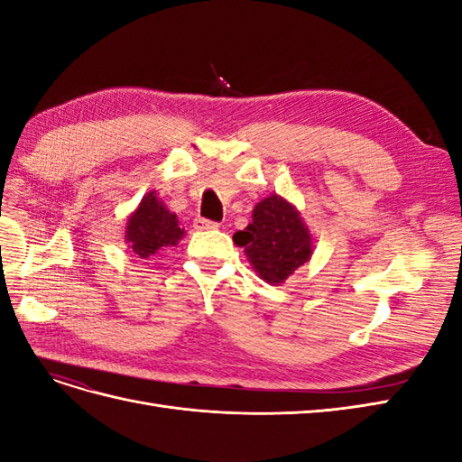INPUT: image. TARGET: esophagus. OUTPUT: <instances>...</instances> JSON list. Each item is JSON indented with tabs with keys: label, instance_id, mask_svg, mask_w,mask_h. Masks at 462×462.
<instances>
[{
	"label": "esophagus",
	"instance_id": "esophagus-1",
	"mask_svg": "<svg viewBox=\"0 0 462 462\" xmlns=\"http://www.w3.org/2000/svg\"><path fill=\"white\" fill-rule=\"evenodd\" d=\"M192 226H194V229L204 231V229H217L219 223L212 221V219H206V217H197V219H194Z\"/></svg>",
	"mask_w": 462,
	"mask_h": 462
}]
</instances>
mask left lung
Segmentation results:
<instances>
[{"mask_svg": "<svg viewBox=\"0 0 462 462\" xmlns=\"http://www.w3.org/2000/svg\"><path fill=\"white\" fill-rule=\"evenodd\" d=\"M265 283L279 285L312 256V236L299 209L279 194H270L253 209V223L233 235Z\"/></svg>", "mask_w": 462, "mask_h": 462, "instance_id": "obj_1", "label": "left lung"}]
</instances>
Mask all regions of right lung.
<instances>
[{
  "instance_id": "1",
  "label": "right lung",
  "mask_w": 462,
  "mask_h": 462,
  "mask_svg": "<svg viewBox=\"0 0 462 462\" xmlns=\"http://www.w3.org/2000/svg\"><path fill=\"white\" fill-rule=\"evenodd\" d=\"M185 229L179 227L175 214L163 206L156 192H148L129 216L125 227V243L136 256L150 258L163 246H175L183 239Z\"/></svg>"
}]
</instances>
